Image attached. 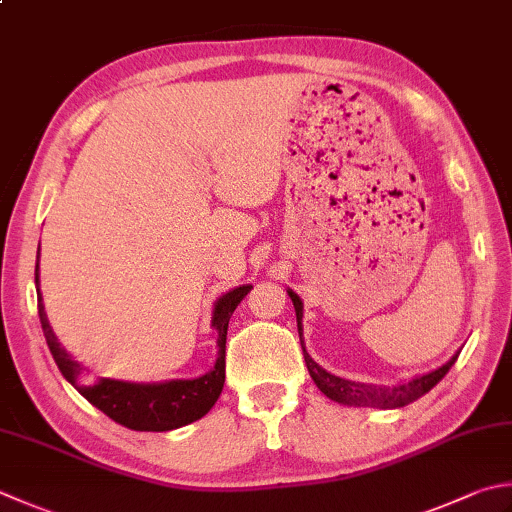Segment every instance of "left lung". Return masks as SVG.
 Returning <instances> with one entry per match:
<instances>
[{
	"mask_svg": "<svg viewBox=\"0 0 512 512\" xmlns=\"http://www.w3.org/2000/svg\"><path fill=\"white\" fill-rule=\"evenodd\" d=\"M288 297L293 299L295 306V315H297V330H299V342H302V350H304V359L308 366V373L313 377V382L317 384V388L322 393L333 399L337 404L344 406H368V408H402L408 406L410 402H415L422 395H426L430 388H433L439 379H442L450 366L455 364V359L459 357L457 353L448 359L446 364H442L430 373L417 375L413 379H408L404 384H395V386H379V384H364V382H353V379L346 377H337L333 373H328L326 368L319 366L313 357L308 355V350L304 346V326H302V317H304V304L299 295L295 293L293 288L286 290Z\"/></svg>",
	"mask_w": 512,
	"mask_h": 512,
	"instance_id": "obj_1",
	"label": "left lung"
}]
</instances>
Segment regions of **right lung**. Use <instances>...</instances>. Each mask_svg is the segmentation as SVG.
<instances>
[{
	"mask_svg": "<svg viewBox=\"0 0 512 512\" xmlns=\"http://www.w3.org/2000/svg\"><path fill=\"white\" fill-rule=\"evenodd\" d=\"M35 288H37V313L46 344L50 348L57 368L62 370L68 384H73L90 404L102 410L113 422L130 430H144V433H164L202 419L215 406L217 397L222 395L226 379V333L228 322L237 304L253 288L250 284L228 290L217 299L213 306L210 326L217 333V359L215 366L195 379H166V382H124V379L99 377L97 382L86 384L84 364L75 362L59 344L57 335L48 324L44 299L39 293V255L35 264Z\"/></svg>",
	"mask_w": 512,
	"mask_h": 512,
	"instance_id": "1",
	"label": "right lung"
}]
</instances>
